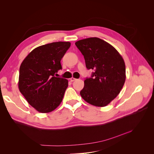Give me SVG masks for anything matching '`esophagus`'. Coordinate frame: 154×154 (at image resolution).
<instances>
[{
	"instance_id": "34e87169",
	"label": "esophagus",
	"mask_w": 154,
	"mask_h": 154,
	"mask_svg": "<svg viewBox=\"0 0 154 154\" xmlns=\"http://www.w3.org/2000/svg\"><path fill=\"white\" fill-rule=\"evenodd\" d=\"M76 80V78H73V77H72V78H70V81L71 82H74V81H75Z\"/></svg>"
}]
</instances>
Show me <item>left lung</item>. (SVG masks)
<instances>
[{"mask_svg": "<svg viewBox=\"0 0 154 154\" xmlns=\"http://www.w3.org/2000/svg\"><path fill=\"white\" fill-rule=\"evenodd\" d=\"M86 67L94 70L80 91L82 98L96 106H105L116 97L126 79L124 60L112 45L96 37L77 41Z\"/></svg>", "mask_w": 154, "mask_h": 154, "instance_id": "obj_1", "label": "left lung"}]
</instances>
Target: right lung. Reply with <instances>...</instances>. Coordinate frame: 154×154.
Returning <instances> with one entry per match:
<instances>
[{
  "instance_id": "1",
  "label": "right lung",
  "mask_w": 154,
  "mask_h": 154,
  "mask_svg": "<svg viewBox=\"0 0 154 154\" xmlns=\"http://www.w3.org/2000/svg\"><path fill=\"white\" fill-rule=\"evenodd\" d=\"M70 46L69 42L39 46L20 65L18 88L29 104L40 112H52L63 100L68 80L54 75L62 69L60 61Z\"/></svg>"
}]
</instances>
